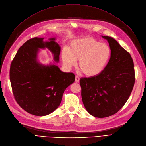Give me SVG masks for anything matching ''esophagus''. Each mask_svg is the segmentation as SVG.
Listing matches in <instances>:
<instances>
[{
    "label": "esophagus",
    "instance_id": "obj_1",
    "mask_svg": "<svg viewBox=\"0 0 146 146\" xmlns=\"http://www.w3.org/2000/svg\"><path fill=\"white\" fill-rule=\"evenodd\" d=\"M79 81H80V78L78 77V76H76V80H75V82H76V83H78Z\"/></svg>",
    "mask_w": 146,
    "mask_h": 146
}]
</instances>
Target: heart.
<instances>
[{"label":"heart","instance_id":"1","mask_svg":"<svg viewBox=\"0 0 146 146\" xmlns=\"http://www.w3.org/2000/svg\"><path fill=\"white\" fill-rule=\"evenodd\" d=\"M111 49L105 43L97 39L86 37L75 39L70 43L69 49L65 48L61 57L68 68L75 66L78 60V68L88 77L99 74L108 63Z\"/></svg>","mask_w":146,"mask_h":146}]
</instances>
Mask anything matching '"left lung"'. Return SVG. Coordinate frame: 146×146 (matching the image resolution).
I'll use <instances>...</instances> for the list:
<instances>
[{"label": "left lung", "mask_w": 146, "mask_h": 146, "mask_svg": "<svg viewBox=\"0 0 146 146\" xmlns=\"http://www.w3.org/2000/svg\"><path fill=\"white\" fill-rule=\"evenodd\" d=\"M107 39L111 49L107 65L99 74L80 80L82 99L86 111L96 117L116 114L125 105L133 90L134 63L130 54L114 38Z\"/></svg>", "instance_id": "8db88e82"}]
</instances>
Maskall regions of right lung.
Returning a JSON list of instances; mask_svg holds the SVG:
<instances>
[{"instance_id": "obj_1", "label": "right lung", "mask_w": 146, "mask_h": 146, "mask_svg": "<svg viewBox=\"0 0 146 146\" xmlns=\"http://www.w3.org/2000/svg\"><path fill=\"white\" fill-rule=\"evenodd\" d=\"M42 38L26 41L17 50L10 69L13 93L17 103L25 111L35 116H46L59 107L66 88L75 81L73 73L61 71L55 64L38 62L39 48H47L58 63L61 47L52 38L44 42Z\"/></svg>"}]
</instances>
